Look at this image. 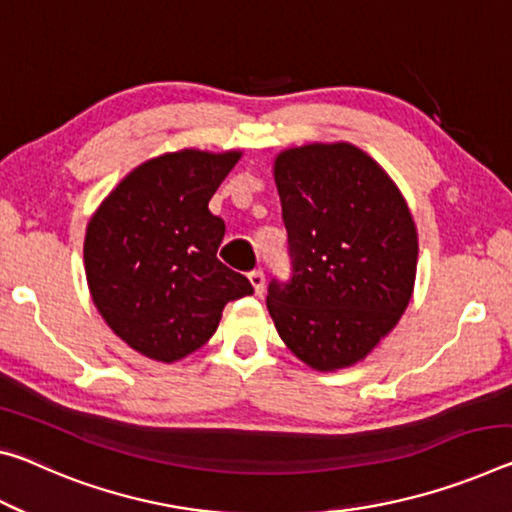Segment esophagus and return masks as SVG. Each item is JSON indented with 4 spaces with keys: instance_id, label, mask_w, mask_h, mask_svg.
<instances>
[{
    "instance_id": "esophagus-1",
    "label": "esophagus",
    "mask_w": 512,
    "mask_h": 512,
    "mask_svg": "<svg viewBox=\"0 0 512 512\" xmlns=\"http://www.w3.org/2000/svg\"><path fill=\"white\" fill-rule=\"evenodd\" d=\"M248 280H250V285H253L255 294H262V291H264V282H266L264 271H259V269L250 271V273H248Z\"/></svg>"
}]
</instances>
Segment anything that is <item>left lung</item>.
I'll return each instance as SVG.
<instances>
[{"instance_id":"1","label":"left lung","mask_w":512,"mask_h":512,"mask_svg":"<svg viewBox=\"0 0 512 512\" xmlns=\"http://www.w3.org/2000/svg\"><path fill=\"white\" fill-rule=\"evenodd\" d=\"M291 278L266 307L282 342L316 371L360 362L399 323L417 275V227L401 191L351 143H310L273 166Z\"/></svg>"}]
</instances>
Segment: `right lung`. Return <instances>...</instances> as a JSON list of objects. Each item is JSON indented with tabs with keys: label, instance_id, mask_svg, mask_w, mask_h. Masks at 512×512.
<instances>
[{
	"label": "right lung",
	"instance_id": "1",
	"mask_svg": "<svg viewBox=\"0 0 512 512\" xmlns=\"http://www.w3.org/2000/svg\"><path fill=\"white\" fill-rule=\"evenodd\" d=\"M241 152H166L136 166L91 216L86 280L107 326L134 351L177 362L209 342L230 300L253 294L216 257L209 200Z\"/></svg>",
	"mask_w": 512,
	"mask_h": 512
}]
</instances>
